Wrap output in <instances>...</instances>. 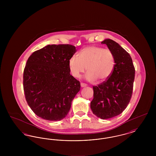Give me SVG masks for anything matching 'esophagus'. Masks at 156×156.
<instances>
[{"label": "esophagus", "instance_id": "1", "mask_svg": "<svg viewBox=\"0 0 156 156\" xmlns=\"http://www.w3.org/2000/svg\"><path fill=\"white\" fill-rule=\"evenodd\" d=\"M81 86L82 88H83V87H87V85L86 83H81Z\"/></svg>", "mask_w": 156, "mask_h": 156}]
</instances>
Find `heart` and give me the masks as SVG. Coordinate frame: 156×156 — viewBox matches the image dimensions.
<instances>
[{
  "label": "heart",
  "instance_id": "heart-1",
  "mask_svg": "<svg viewBox=\"0 0 156 156\" xmlns=\"http://www.w3.org/2000/svg\"><path fill=\"white\" fill-rule=\"evenodd\" d=\"M78 57L73 55L68 61L72 75L80 78L86 69L85 78L88 81H105L111 75L115 67V57L110 49L89 46L81 50Z\"/></svg>",
  "mask_w": 156,
  "mask_h": 156
}]
</instances>
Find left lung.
<instances>
[{
    "label": "left lung",
    "instance_id": "obj_1",
    "mask_svg": "<svg viewBox=\"0 0 156 156\" xmlns=\"http://www.w3.org/2000/svg\"><path fill=\"white\" fill-rule=\"evenodd\" d=\"M106 45L113 52L115 67L109 78L98 86L93 87L94 98L90 109L102 119L116 116L123 111L132 95L135 69L130 54L111 39H105Z\"/></svg>",
    "mask_w": 156,
    "mask_h": 156
}]
</instances>
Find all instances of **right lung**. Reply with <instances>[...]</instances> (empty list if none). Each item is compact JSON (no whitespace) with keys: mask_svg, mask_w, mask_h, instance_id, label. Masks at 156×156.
Segmentation results:
<instances>
[{"mask_svg":"<svg viewBox=\"0 0 156 156\" xmlns=\"http://www.w3.org/2000/svg\"><path fill=\"white\" fill-rule=\"evenodd\" d=\"M76 51L69 44L48 45L33 52L23 73L27 103L40 118L58 121L70 110L81 85L70 74L68 61Z\"/></svg>","mask_w":156,"mask_h":156,"instance_id":"1","label":"right lung"}]
</instances>
